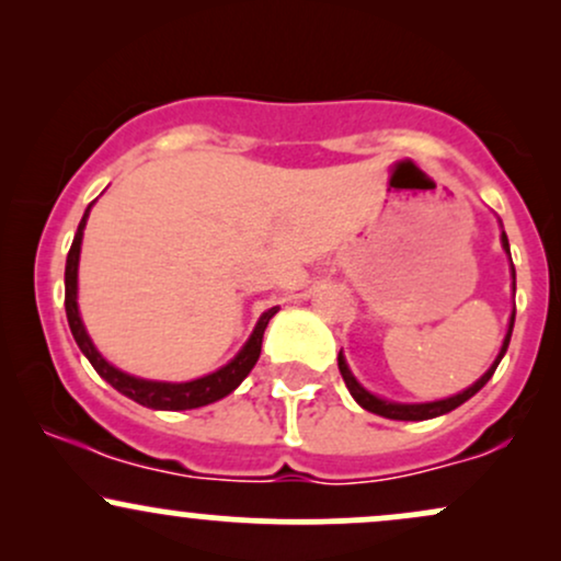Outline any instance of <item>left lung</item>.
<instances>
[{"mask_svg": "<svg viewBox=\"0 0 561 561\" xmlns=\"http://www.w3.org/2000/svg\"><path fill=\"white\" fill-rule=\"evenodd\" d=\"M501 242H504V248L508 250V240H506V234H501ZM512 276H514V266H512ZM512 330H514V313H512V321H508V332H506L504 347H501V353H499V358H495V364L491 366V369L485 371V375H482V377L478 379V382L472 385V388H467L465 392H459V396H454V398H446V401H435V403H411V405H409V403H390V401H382V398L371 396L369 390H364L362 385L356 382V377H353V375H351V369H347V364H345L343 353H340V356H337V366H340V375H343V379H345L347 390H351V396L356 398V403L362 405V409L371 411V414L385 416V420H401V422H422V420H433V416H440V414H448V411H454L456 405H461L465 401H469V398H472L474 392H478L480 388H485L488 379L493 377L495 366H499L501 358H504V353H506V347H508V340H512Z\"/></svg>", "mask_w": 561, "mask_h": 561, "instance_id": "obj_1", "label": "left lung"}]
</instances>
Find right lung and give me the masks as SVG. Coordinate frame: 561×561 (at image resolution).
Returning a JSON list of instances; mask_svg holds the SVG:
<instances>
[{
    "label": "right lung",
    "mask_w": 561,
    "mask_h": 561,
    "mask_svg": "<svg viewBox=\"0 0 561 561\" xmlns=\"http://www.w3.org/2000/svg\"><path fill=\"white\" fill-rule=\"evenodd\" d=\"M92 208V205H89ZM87 214H83L79 231H76L73 244L68 250V261H66V317L70 324V332H73V340L79 343L81 353L89 358V364L94 366V371L102 379L113 385L115 390L124 392L126 398L137 401L147 409H160V411H184V409H199V405H208L218 401V398L229 396L237 385L242 382L244 377L250 375L255 362L261 356V343H263V332H266L268 319L274 317L279 308H268L263 313L259 327H255L250 340L244 343V347L234 356V362H229L224 369L214 371L208 377L192 379V382H150V379H137L128 377L124 371H118L115 366H111L100 353L94 351L92 340H89L87 330H83L81 317H79V306H76V274H79V250H81V237H83V227H87Z\"/></svg>",
    "instance_id": "add662e5"
}]
</instances>
